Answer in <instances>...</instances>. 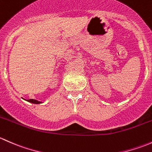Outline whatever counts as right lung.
Listing matches in <instances>:
<instances>
[{
	"label": "right lung",
	"mask_w": 152,
	"mask_h": 152,
	"mask_svg": "<svg viewBox=\"0 0 152 152\" xmlns=\"http://www.w3.org/2000/svg\"><path fill=\"white\" fill-rule=\"evenodd\" d=\"M27 101H28V102H31V103H33V104H40L41 103V102H38V101L34 100V99H28Z\"/></svg>",
	"instance_id": "add662e5"
}]
</instances>
